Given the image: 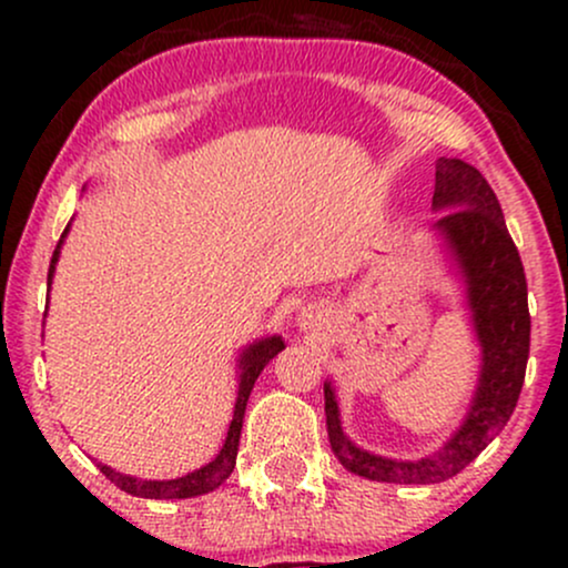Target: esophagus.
<instances>
[{
    "instance_id": "34e87169",
    "label": "esophagus",
    "mask_w": 568,
    "mask_h": 568,
    "mask_svg": "<svg viewBox=\"0 0 568 568\" xmlns=\"http://www.w3.org/2000/svg\"><path fill=\"white\" fill-rule=\"evenodd\" d=\"M304 325H310V323H304Z\"/></svg>"
}]
</instances>
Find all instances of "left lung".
Returning <instances> with one entry per match:
<instances>
[{
	"label": "left lung",
	"instance_id": "1",
	"mask_svg": "<svg viewBox=\"0 0 568 568\" xmlns=\"http://www.w3.org/2000/svg\"><path fill=\"white\" fill-rule=\"evenodd\" d=\"M433 207L443 211L433 230L440 234L459 270L480 344L478 387L465 422L440 452L425 459H387L363 452L344 435L334 387L325 382L331 452L349 473L382 484H440L465 470L510 422L529 361V291L494 189L467 162L440 158L435 162Z\"/></svg>",
	"mask_w": 568,
	"mask_h": 568
}]
</instances>
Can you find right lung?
I'll use <instances>...</instances> for the list:
<instances>
[{"label": "right lung", "mask_w": 568, "mask_h": 568, "mask_svg": "<svg viewBox=\"0 0 568 568\" xmlns=\"http://www.w3.org/2000/svg\"><path fill=\"white\" fill-rule=\"evenodd\" d=\"M67 232H69V226L63 230L61 240H58V245L53 251V258H50L48 288H50V283H53L58 253H61V245H63V237H67ZM280 349H285L283 338L280 336L258 338V342H253L251 347L243 349V355H240V379H237L240 387H237V400H234L230 433H226V440H224V446H221V452L216 454V459L207 462L205 467H200V470H194L189 475H181V478H173V480H141V478H133V475L116 473L106 465H98L101 467V473L106 475L114 486H120L122 491L133 494V497H143V499H189V497H200V494H207V491H213V488H219L234 470L247 395H251L253 384H256L258 374H262L266 363H270Z\"/></svg>", "instance_id": "1"}]
</instances>
